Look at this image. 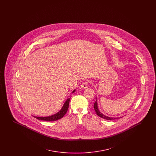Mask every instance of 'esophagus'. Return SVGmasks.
Returning a JSON list of instances; mask_svg holds the SVG:
<instances>
[{"instance_id":"34e87169","label":"esophagus","mask_w":156,"mask_h":156,"mask_svg":"<svg viewBox=\"0 0 156 156\" xmlns=\"http://www.w3.org/2000/svg\"><path fill=\"white\" fill-rule=\"evenodd\" d=\"M90 82L88 81H87L83 82L81 85L82 88H83V89H85V88H87L88 87V85L89 84Z\"/></svg>"}]
</instances>
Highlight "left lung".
Segmentation results:
<instances>
[{
  "label": "left lung",
  "mask_w": 156,
  "mask_h": 156,
  "mask_svg": "<svg viewBox=\"0 0 156 156\" xmlns=\"http://www.w3.org/2000/svg\"><path fill=\"white\" fill-rule=\"evenodd\" d=\"M94 109H95V111L96 112V113L97 114L98 116H99V117L102 118L104 119H106V120H115V119H118V118H111V117H108V116H106L105 115H103L101 112H100V111H99L98 109V102H97V101H95V102L94 103Z\"/></svg>",
  "instance_id": "obj_1"
}]
</instances>
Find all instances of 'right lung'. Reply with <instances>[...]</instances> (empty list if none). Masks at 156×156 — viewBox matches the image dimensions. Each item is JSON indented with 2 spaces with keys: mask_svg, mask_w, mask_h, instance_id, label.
<instances>
[{
  "mask_svg": "<svg viewBox=\"0 0 156 156\" xmlns=\"http://www.w3.org/2000/svg\"><path fill=\"white\" fill-rule=\"evenodd\" d=\"M75 91V90H74L73 93H74ZM69 101H70V98H68L67 101L65 102V103L64 104L62 109L60 110V111L58 112V113H57L56 114H55L54 115L47 116V117H37V116H34V117L36 119H38V120L48 121V122L55 121V120L61 119L66 115V113H67V111L68 109Z\"/></svg>",
  "mask_w": 156,
  "mask_h": 156,
  "instance_id": "obj_1",
  "label": "right lung"
}]
</instances>
